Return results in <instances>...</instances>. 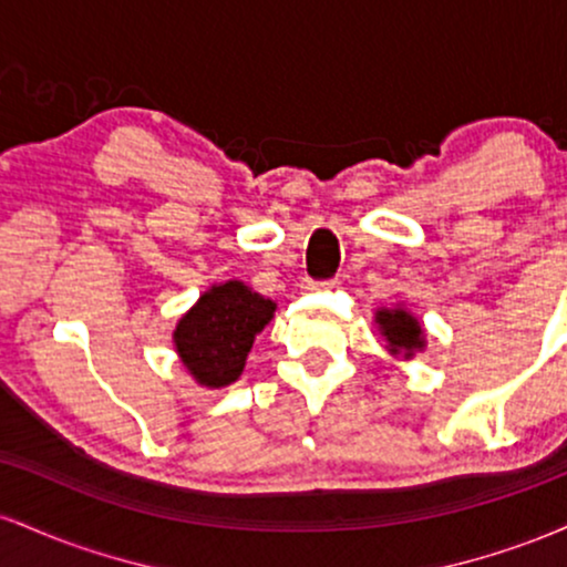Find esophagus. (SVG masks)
I'll return each mask as SVG.
<instances>
[{
	"label": "esophagus",
	"instance_id": "34e87169",
	"mask_svg": "<svg viewBox=\"0 0 567 567\" xmlns=\"http://www.w3.org/2000/svg\"><path fill=\"white\" fill-rule=\"evenodd\" d=\"M303 288H306V290H320V288H322V282H311V279H306Z\"/></svg>",
	"mask_w": 567,
	"mask_h": 567
}]
</instances>
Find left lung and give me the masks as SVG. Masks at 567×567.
<instances>
[{"label":"left lung","instance_id":"obj_1","mask_svg":"<svg viewBox=\"0 0 567 567\" xmlns=\"http://www.w3.org/2000/svg\"><path fill=\"white\" fill-rule=\"evenodd\" d=\"M375 324H379L381 336L386 338L389 343L386 349L392 351L394 357H405V360H410L415 351L426 347L424 328H421V322L415 320L410 311L402 309V306L375 311Z\"/></svg>","mask_w":567,"mask_h":567}]
</instances>
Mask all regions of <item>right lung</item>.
<instances>
[{
	"label": "right lung",
	"instance_id": "right-lung-1",
	"mask_svg": "<svg viewBox=\"0 0 567 567\" xmlns=\"http://www.w3.org/2000/svg\"><path fill=\"white\" fill-rule=\"evenodd\" d=\"M277 303L239 279L213 285L175 324L173 343L199 386H229L243 375L247 351L275 317Z\"/></svg>",
	"mask_w": 567,
	"mask_h": 567
}]
</instances>
